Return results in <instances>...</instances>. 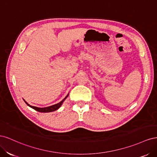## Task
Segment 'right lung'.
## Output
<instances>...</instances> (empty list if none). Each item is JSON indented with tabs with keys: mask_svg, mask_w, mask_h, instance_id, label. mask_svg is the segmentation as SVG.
<instances>
[{
	"mask_svg": "<svg viewBox=\"0 0 157 157\" xmlns=\"http://www.w3.org/2000/svg\"><path fill=\"white\" fill-rule=\"evenodd\" d=\"M68 96H69V94H67V96H66L63 99V100L61 101H60L59 103H57V104H55V105H52V106H49V107H44V108H40V107H35V106H31V105H29V104H28L25 101V103L27 104L28 106H29L30 107L33 108V109H35V110H36L37 111L41 112V113H48V112L54 111L57 110V109H58L61 107V105H62V103L64 101L65 99L68 97Z\"/></svg>",
	"mask_w": 157,
	"mask_h": 157,
	"instance_id": "obj_1",
	"label": "right lung"
}]
</instances>
